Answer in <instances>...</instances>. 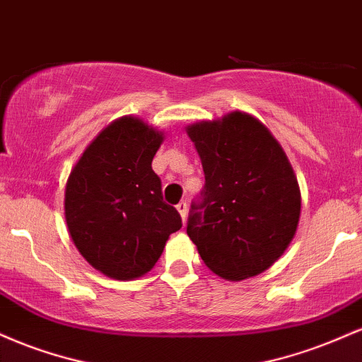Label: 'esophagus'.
I'll use <instances>...</instances> for the list:
<instances>
[{
    "label": "esophagus",
    "mask_w": 362,
    "mask_h": 362,
    "mask_svg": "<svg viewBox=\"0 0 362 362\" xmlns=\"http://www.w3.org/2000/svg\"><path fill=\"white\" fill-rule=\"evenodd\" d=\"M177 211H178V214H180L182 221H185V216H187V202H185V201L178 202V204H177Z\"/></svg>",
    "instance_id": "obj_1"
}]
</instances>
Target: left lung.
I'll return each instance as SVG.
<instances>
[{
    "label": "left lung",
    "instance_id": "left-lung-1",
    "mask_svg": "<svg viewBox=\"0 0 362 362\" xmlns=\"http://www.w3.org/2000/svg\"><path fill=\"white\" fill-rule=\"evenodd\" d=\"M206 175L187 235L216 276H259L288 250L301 214L298 178L279 141L259 119L235 110L185 127Z\"/></svg>",
    "mask_w": 362,
    "mask_h": 362
}]
</instances>
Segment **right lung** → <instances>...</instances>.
Segmentation results:
<instances>
[{"label": "right lung", "mask_w": 362, "mask_h": 362, "mask_svg": "<svg viewBox=\"0 0 362 362\" xmlns=\"http://www.w3.org/2000/svg\"><path fill=\"white\" fill-rule=\"evenodd\" d=\"M163 139L165 132L143 119H115L86 146L66 182L64 218L74 247L112 279L148 274L182 228L151 168Z\"/></svg>", "instance_id": "add662e5"}]
</instances>
